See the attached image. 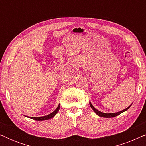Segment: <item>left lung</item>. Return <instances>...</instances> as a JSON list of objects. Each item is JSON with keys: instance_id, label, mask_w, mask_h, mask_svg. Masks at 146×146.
<instances>
[{"instance_id": "1", "label": "left lung", "mask_w": 146, "mask_h": 146, "mask_svg": "<svg viewBox=\"0 0 146 146\" xmlns=\"http://www.w3.org/2000/svg\"><path fill=\"white\" fill-rule=\"evenodd\" d=\"M131 105L129 106H128L127 108H125V110H121L120 111H118V112H116V113H103V112H101V111H100L98 110H96L95 108L93 106V105L90 102V107L92 108V110H94V111L96 113V114L98 115H99V116L100 117H115V116H117V115L120 114V113L124 112V111H125L126 110H127L129 108V107L131 106Z\"/></svg>"}]
</instances>
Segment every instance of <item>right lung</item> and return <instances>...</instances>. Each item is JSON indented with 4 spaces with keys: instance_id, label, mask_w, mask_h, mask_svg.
Here are the masks:
<instances>
[{
    "instance_id": "obj_1",
    "label": "right lung",
    "mask_w": 146,
    "mask_h": 146,
    "mask_svg": "<svg viewBox=\"0 0 146 146\" xmlns=\"http://www.w3.org/2000/svg\"><path fill=\"white\" fill-rule=\"evenodd\" d=\"M60 107V104L58 105V106L57 107V108L52 113H50V114L47 115H45V116L37 117H30V118L35 119V120H37V121H42V120H46V119H51V118H52V117H54V115L58 113V111H59Z\"/></svg>"
}]
</instances>
